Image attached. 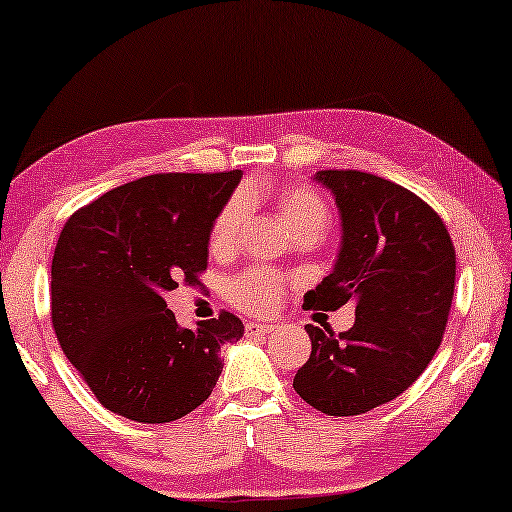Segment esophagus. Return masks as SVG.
<instances>
[{
  "label": "esophagus",
  "mask_w": 512,
  "mask_h": 512,
  "mask_svg": "<svg viewBox=\"0 0 512 512\" xmlns=\"http://www.w3.org/2000/svg\"><path fill=\"white\" fill-rule=\"evenodd\" d=\"M244 331H247L249 338H265L275 331V324H261V322H247L244 324Z\"/></svg>",
  "instance_id": "esophagus-1"
}]
</instances>
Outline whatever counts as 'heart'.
I'll return each mask as SVG.
<instances>
[{
	"label": "heart",
	"instance_id": "heart-1",
	"mask_svg": "<svg viewBox=\"0 0 512 512\" xmlns=\"http://www.w3.org/2000/svg\"><path fill=\"white\" fill-rule=\"evenodd\" d=\"M277 209L296 232V237L320 235L327 228L329 207L322 195L310 185H289L277 195ZM247 214V202L242 195H235L218 211L209 232V249L214 254H228L235 249L237 235ZM287 291V280L272 268H249L230 277L225 294L228 301L249 315H268L282 301Z\"/></svg>",
	"mask_w": 512,
	"mask_h": 512
}]
</instances>
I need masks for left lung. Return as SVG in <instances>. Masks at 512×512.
Returning a JSON list of instances; mask_svg holds the SVG:
<instances>
[{
  "label": "left lung",
  "mask_w": 512,
  "mask_h": 512,
  "mask_svg": "<svg viewBox=\"0 0 512 512\" xmlns=\"http://www.w3.org/2000/svg\"><path fill=\"white\" fill-rule=\"evenodd\" d=\"M334 192L343 244L334 270L303 296L308 310L355 303L336 334L305 324L313 350L294 390L327 416H357L404 393L440 348L456 282V251L430 204L386 178L317 171Z\"/></svg>",
  "instance_id": "8db88e82"
}]
</instances>
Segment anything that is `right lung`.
Returning a JSON list of instances; mask_svg holds the SVG:
<instances>
[{"instance_id": "obj_1", "label": "right lung", "mask_w": 512, "mask_h": 512, "mask_svg": "<svg viewBox=\"0 0 512 512\" xmlns=\"http://www.w3.org/2000/svg\"><path fill=\"white\" fill-rule=\"evenodd\" d=\"M240 178L237 169L145 176L63 225L51 263L53 331L105 409L169 423L214 390L218 350L242 338V320L223 310L181 329L164 294L207 270L211 225Z\"/></svg>"}]
</instances>
